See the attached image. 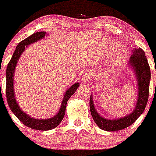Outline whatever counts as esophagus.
Instances as JSON below:
<instances>
[{"label": "esophagus", "instance_id": "obj_1", "mask_svg": "<svg viewBox=\"0 0 156 156\" xmlns=\"http://www.w3.org/2000/svg\"><path fill=\"white\" fill-rule=\"evenodd\" d=\"M90 79H92V75H91V74L90 72H85L82 75V77H81V81L83 83H87Z\"/></svg>", "mask_w": 156, "mask_h": 156}]
</instances>
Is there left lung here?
Masks as SVG:
<instances>
[{
  "mask_svg": "<svg viewBox=\"0 0 156 156\" xmlns=\"http://www.w3.org/2000/svg\"><path fill=\"white\" fill-rule=\"evenodd\" d=\"M129 64L134 69L139 86L138 100L136 108L131 114L115 120H108L102 118L94 108L92 97H90V109L93 119L97 126L107 131H116L125 129L131 125L144 112L148 102L149 94V81L151 78L150 67L148 63L145 53L141 48L133 50Z\"/></svg>",
  "mask_w": 156,
  "mask_h": 156,
  "instance_id": "8db88e82",
  "label": "left lung"
}]
</instances>
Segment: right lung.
I'll return each mask as SVG.
<instances>
[{
  "label": "right lung",
  "mask_w": 156,
  "mask_h": 156,
  "mask_svg": "<svg viewBox=\"0 0 156 156\" xmlns=\"http://www.w3.org/2000/svg\"><path fill=\"white\" fill-rule=\"evenodd\" d=\"M45 36L44 31H39V32H35L33 34L30 35L27 38L24 39L21 42L19 43L17 45L16 50L12 54V58L9 62L7 68V73H6V78H7V83H6V95H7V100L9 106L11 111L14 113L16 116L18 118L19 120L25 125L26 126L30 127V128L34 129V130H48L57 127L62 122L66 112V107L67 101L70 98L71 96L75 92L79 84H73L68 90L66 92L65 96H64L63 100H62V106H61L59 112L56 116H54L52 119H32L29 117L27 114L22 111L20 108L18 106L16 101L15 96H14L13 92V75L15 67L16 66L17 61L19 60L20 55L22 54L23 51L26 49V45H29L30 44L34 43L37 41L40 40L41 38H43Z\"/></svg>",
  "instance_id": "obj_1"
}]
</instances>
